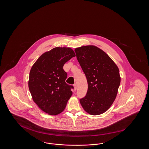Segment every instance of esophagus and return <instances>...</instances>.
Returning a JSON list of instances; mask_svg holds the SVG:
<instances>
[{"label":"esophagus","mask_w":149,"mask_h":149,"mask_svg":"<svg viewBox=\"0 0 149 149\" xmlns=\"http://www.w3.org/2000/svg\"><path fill=\"white\" fill-rule=\"evenodd\" d=\"M74 91H76L77 88V84H74Z\"/></svg>","instance_id":"34e87169"}]
</instances>
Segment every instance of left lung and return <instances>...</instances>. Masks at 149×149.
I'll return each mask as SVG.
<instances>
[{"instance_id": "1", "label": "left lung", "mask_w": 149, "mask_h": 149, "mask_svg": "<svg viewBox=\"0 0 149 149\" xmlns=\"http://www.w3.org/2000/svg\"><path fill=\"white\" fill-rule=\"evenodd\" d=\"M75 51L88 85L86 94L80 103L91 115L103 113L117 97L120 83L119 69L104 51L95 46H83Z\"/></svg>"}]
</instances>
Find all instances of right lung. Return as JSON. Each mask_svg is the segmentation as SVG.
I'll list each match as a JSON object with an SVG mask.
<instances>
[{"mask_svg": "<svg viewBox=\"0 0 149 149\" xmlns=\"http://www.w3.org/2000/svg\"><path fill=\"white\" fill-rule=\"evenodd\" d=\"M75 56L70 47H57L41 55L29 72V90L33 102L46 113L57 115L66 107L73 86L65 83L64 64Z\"/></svg>", "mask_w": 149, "mask_h": 149, "instance_id": "add662e5", "label": "right lung"}]
</instances>
